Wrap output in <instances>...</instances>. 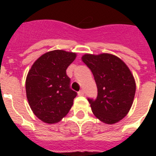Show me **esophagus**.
Returning a JSON list of instances; mask_svg holds the SVG:
<instances>
[{
	"label": "esophagus",
	"mask_w": 156,
	"mask_h": 156,
	"mask_svg": "<svg viewBox=\"0 0 156 156\" xmlns=\"http://www.w3.org/2000/svg\"><path fill=\"white\" fill-rule=\"evenodd\" d=\"M78 94L79 95V96H83V95H84V91H83V90H80V91L78 93Z\"/></svg>",
	"instance_id": "obj_1"
}]
</instances>
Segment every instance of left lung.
Masks as SVG:
<instances>
[{"label": "left lung", "mask_w": 156, "mask_h": 156, "mask_svg": "<svg viewBox=\"0 0 156 156\" xmlns=\"http://www.w3.org/2000/svg\"><path fill=\"white\" fill-rule=\"evenodd\" d=\"M82 60L91 70L98 88L96 99L88 98L94 115L113 124L129 111L135 94V81L127 65L115 55L85 54Z\"/></svg>", "instance_id": "left-lung-1"}]
</instances>
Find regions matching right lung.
<instances>
[{"mask_svg":"<svg viewBox=\"0 0 156 156\" xmlns=\"http://www.w3.org/2000/svg\"><path fill=\"white\" fill-rule=\"evenodd\" d=\"M76 56L63 50L48 51L29 70L26 79L27 98L34 115L45 123L59 122L73 106L77 93L70 88L66 70Z\"/></svg>","mask_w":156,"mask_h":156,"instance_id":"1","label":"right lung"}]
</instances>
